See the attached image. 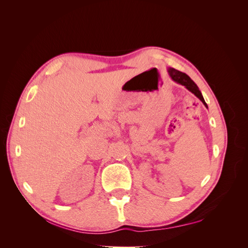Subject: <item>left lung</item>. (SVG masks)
<instances>
[{
  "mask_svg": "<svg viewBox=\"0 0 248 248\" xmlns=\"http://www.w3.org/2000/svg\"><path fill=\"white\" fill-rule=\"evenodd\" d=\"M169 73H170V78H172V80H175L176 82H178V84H180V85L185 86V88L187 90H189L191 93L196 95L198 98H200V100L207 107V104H206L204 98H202V95L199 90L198 86L194 84V81L188 76H187L186 73H183V72L176 70L174 68H169Z\"/></svg>",
  "mask_w": 248,
  "mask_h": 248,
  "instance_id": "left-lung-1",
  "label": "left lung"
}]
</instances>
